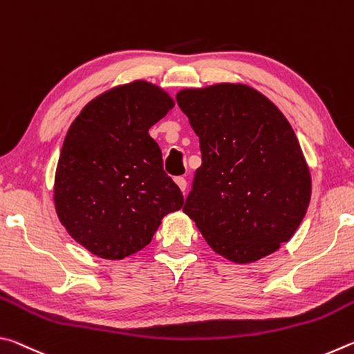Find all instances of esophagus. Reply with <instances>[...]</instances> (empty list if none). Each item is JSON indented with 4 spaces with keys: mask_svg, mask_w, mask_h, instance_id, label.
Masks as SVG:
<instances>
[{
    "mask_svg": "<svg viewBox=\"0 0 354 354\" xmlns=\"http://www.w3.org/2000/svg\"><path fill=\"white\" fill-rule=\"evenodd\" d=\"M175 183L178 184V187L183 190V194H185V190H187V181H185V178L179 176V178L175 179Z\"/></svg>",
    "mask_w": 354,
    "mask_h": 354,
    "instance_id": "1",
    "label": "esophagus"
}]
</instances>
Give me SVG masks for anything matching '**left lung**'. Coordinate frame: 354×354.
<instances>
[{"mask_svg":"<svg viewBox=\"0 0 354 354\" xmlns=\"http://www.w3.org/2000/svg\"><path fill=\"white\" fill-rule=\"evenodd\" d=\"M176 101L203 160L183 211L227 261L272 254L295 234L310 201V173L290 123L243 84L185 88Z\"/></svg>","mask_w":354,"mask_h":354,"instance_id":"obj_1","label":"left lung"}]
</instances>
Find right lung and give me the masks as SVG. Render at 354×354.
<instances>
[{
  "mask_svg": "<svg viewBox=\"0 0 354 354\" xmlns=\"http://www.w3.org/2000/svg\"><path fill=\"white\" fill-rule=\"evenodd\" d=\"M175 106L147 81L111 88L71 123L55 179L57 217L103 259H123L151 242L167 214L184 205L148 129Z\"/></svg>",
  "mask_w": 354,
  "mask_h": 354,
  "instance_id": "obj_1",
  "label": "right lung"
}]
</instances>
